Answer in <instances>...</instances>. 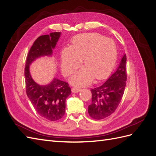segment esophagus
<instances>
[{"label": "esophagus", "instance_id": "obj_1", "mask_svg": "<svg viewBox=\"0 0 156 156\" xmlns=\"http://www.w3.org/2000/svg\"><path fill=\"white\" fill-rule=\"evenodd\" d=\"M81 90V89L78 88V87H73V88L71 89L72 93H79V91Z\"/></svg>", "mask_w": 156, "mask_h": 156}]
</instances>
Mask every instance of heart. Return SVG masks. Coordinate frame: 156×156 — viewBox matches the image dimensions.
<instances>
[{
    "label": "heart",
    "mask_w": 156,
    "mask_h": 156,
    "mask_svg": "<svg viewBox=\"0 0 156 156\" xmlns=\"http://www.w3.org/2000/svg\"><path fill=\"white\" fill-rule=\"evenodd\" d=\"M117 56L116 44L98 33H85L75 36L71 47L62 52V69L69 76L80 66L81 60L85 67L70 79L71 84L82 87L89 85L93 77L103 79L111 73Z\"/></svg>",
    "instance_id": "obj_1"
}]
</instances>
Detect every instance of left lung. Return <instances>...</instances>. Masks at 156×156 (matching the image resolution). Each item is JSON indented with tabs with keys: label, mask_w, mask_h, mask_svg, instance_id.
Returning a JSON list of instances; mask_svg holds the SVG:
<instances>
[{
	"label": "left lung",
	"mask_w": 156,
	"mask_h": 156,
	"mask_svg": "<svg viewBox=\"0 0 156 156\" xmlns=\"http://www.w3.org/2000/svg\"><path fill=\"white\" fill-rule=\"evenodd\" d=\"M126 55L122 57L116 71L102 85L91 89L92 102L88 107L93 119H105L115 112L122 100L126 85Z\"/></svg>",
	"instance_id": "obj_1"
}]
</instances>
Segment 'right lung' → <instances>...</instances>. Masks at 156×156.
Returning <instances> with one entry per match:
<instances>
[{
  "label": "right lung",
  "mask_w": 156,
  "mask_h": 156,
  "mask_svg": "<svg viewBox=\"0 0 156 156\" xmlns=\"http://www.w3.org/2000/svg\"><path fill=\"white\" fill-rule=\"evenodd\" d=\"M60 34V32H52L37 37L28 52L24 69L28 97L37 113L50 121L58 120L65 115L66 101L71 93V88L67 83L56 78L47 85H39L30 75L29 66L37 58L51 55Z\"/></svg>",
  "instance_id": "1"
}]
</instances>
